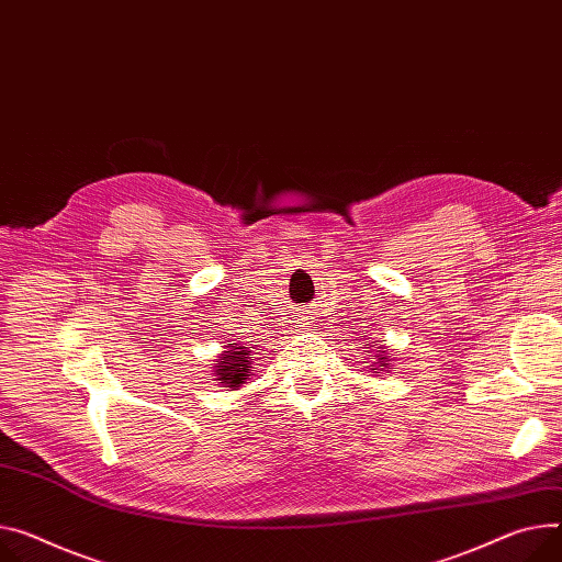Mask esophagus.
Returning a JSON list of instances; mask_svg holds the SVG:
<instances>
[{
	"label": "esophagus",
	"mask_w": 562,
	"mask_h": 562,
	"mask_svg": "<svg viewBox=\"0 0 562 562\" xmlns=\"http://www.w3.org/2000/svg\"><path fill=\"white\" fill-rule=\"evenodd\" d=\"M296 322H299V326H301V328H311V326H313V322H311V317H308V315H301Z\"/></svg>",
	"instance_id": "34e87169"
}]
</instances>
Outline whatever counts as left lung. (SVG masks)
Here are the masks:
<instances>
[{
  "instance_id": "left-lung-1",
  "label": "left lung",
  "mask_w": 562,
  "mask_h": 562,
  "mask_svg": "<svg viewBox=\"0 0 562 562\" xmlns=\"http://www.w3.org/2000/svg\"><path fill=\"white\" fill-rule=\"evenodd\" d=\"M384 341V339H382ZM364 353V360L369 362V373H382V371H386L390 373V362H392V353H390V349L384 347V344H378L375 339H371V337H367V335H362V347H360Z\"/></svg>"
}]
</instances>
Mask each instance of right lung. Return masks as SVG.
<instances>
[{
	"mask_svg": "<svg viewBox=\"0 0 562 562\" xmlns=\"http://www.w3.org/2000/svg\"><path fill=\"white\" fill-rule=\"evenodd\" d=\"M223 353L218 356L213 364V375L225 386V392H236L247 382V378L254 371V360L256 356L263 353V347L258 344V339L249 337H236L227 339Z\"/></svg>",
	"mask_w": 562,
	"mask_h": 562,
	"instance_id": "right-lung-1",
	"label": "right lung"
}]
</instances>
